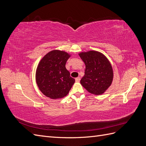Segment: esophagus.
<instances>
[{
    "label": "esophagus",
    "mask_w": 146,
    "mask_h": 146,
    "mask_svg": "<svg viewBox=\"0 0 146 146\" xmlns=\"http://www.w3.org/2000/svg\"><path fill=\"white\" fill-rule=\"evenodd\" d=\"M80 77H77V78H76V82H80Z\"/></svg>",
    "instance_id": "esophagus-1"
}]
</instances>
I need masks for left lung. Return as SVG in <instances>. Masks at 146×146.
Segmentation results:
<instances>
[{
    "instance_id": "8db88e82",
    "label": "left lung",
    "mask_w": 146,
    "mask_h": 146,
    "mask_svg": "<svg viewBox=\"0 0 146 146\" xmlns=\"http://www.w3.org/2000/svg\"><path fill=\"white\" fill-rule=\"evenodd\" d=\"M78 55L86 66L85 76L80 80L82 86L92 94H103L113 80L110 61L102 53L96 50L82 52Z\"/></svg>"
}]
</instances>
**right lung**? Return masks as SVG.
<instances>
[{
  "label": "right lung",
  "mask_w": 146,
  "mask_h": 146,
  "mask_svg": "<svg viewBox=\"0 0 146 146\" xmlns=\"http://www.w3.org/2000/svg\"><path fill=\"white\" fill-rule=\"evenodd\" d=\"M71 55L63 50L48 52L39 61L35 78L39 90L52 99H62L67 96L75 79L66 69V61Z\"/></svg>",
  "instance_id": "1"
}]
</instances>
